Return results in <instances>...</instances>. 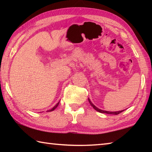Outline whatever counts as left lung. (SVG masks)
I'll return each mask as SVG.
<instances>
[{
	"instance_id": "8db88e82",
	"label": "left lung",
	"mask_w": 152,
	"mask_h": 152,
	"mask_svg": "<svg viewBox=\"0 0 152 152\" xmlns=\"http://www.w3.org/2000/svg\"><path fill=\"white\" fill-rule=\"evenodd\" d=\"M88 101H89V103L91 104V106H92V107H93L95 110H97L98 112L101 113H107V114H111V115H119V113H122L123 111H124V110H120V111H116V112H110V111H106V110H101V109H98V108H97L96 107H95L94 105L92 103V102H91V101H90L89 99H88Z\"/></svg>"
}]
</instances>
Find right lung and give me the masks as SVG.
Returning a JSON list of instances; mask_svg holds the SVG:
<instances>
[{
  "label": "right lung",
  "mask_w": 152,
  "mask_h": 152,
  "mask_svg": "<svg viewBox=\"0 0 152 152\" xmlns=\"http://www.w3.org/2000/svg\"><path fill=\"white\" fill-rule=\"evenodd\" d=\"M59 103H60V102H58V103H57V104H56L55 105V106H54V107H53L52 108V109H51V110H49V111H52V110H54V109H56V107H57L58 106V104H59Z\"/></svg>",
  "instance_id": "1"
}]
</instances>
